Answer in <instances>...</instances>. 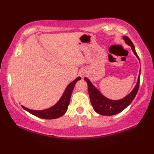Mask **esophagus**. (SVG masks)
Wrapping results in <instances>:
<instances>
[{
  "mask_svg": "<svg viewBox=\"0 0 154 154\" xmlns=\"http://www.w3.org/2000/svg\"><path fill=\"white\" fill-rule=\"evenodd\" d=\"M84 75H85V73H84V72H82V76L83 77V76H84Z\"/></svg>",
  "mask_w": 154,
  "mask_h": 154,
  "instance_id": "34e87169",
  "label": "esophagus"
}]
</instances>
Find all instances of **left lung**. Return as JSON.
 <instances>
[{
  "mask_svg": "<svg viewBox=\"0 0 154 154\" xmlns=\"http://www.w3.org/2000/svg\"><path fill=\"white\" fill-rule=\"evenodd\" d=\"M123 39L128 45H129L131 47L133 52L136 55L137 59L140 62V59L137 54L135 47L133 46L132 42L128 38L127 36H123ZM140 69L139 75H138V81L133 88V90L131 91L128 95L125 96V97L122 98L120 100H110L107 98L101 93L97 88L94 86L93 84L90 82V80L87 77H85L84 79L88 83V92L89 96H90V102L93 107L94 110L98 114L102 115V116H113L123 111L124 109L126 108L129 105L131 104V102L133 100L135 97H136L137 92H138V88H139L140 85Z\"/></svg>",
  "mask_w": 154,
  "mask_h": 154,
  "instance_id": "8db88e82",
  "label": "left lung"
}]
</instances>
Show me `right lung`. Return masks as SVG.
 Here are the masks:
<instances>
[{
  "mask_svg": "<svg viewBox=\"0 0 154 154\" xmlns=\"http://www.w3.org/2000/svg\"><path fill=\"white\" fill-rule=\"evenodd\" d=\"M79 79H81V77H78L75 80L70 82L66 86L65 90L63 92V95L60 97V99L59 100V101L57 102L56 104L49 107V108L42 110H35L27 108V107H24L23 105H21V106L24 110L30 112L31 114L34 115V116L38 118H43V119H55V118L61 117L67 110L68 105H69L70 97H71L72 90L75 88V84Z\"/></svg>",
  "mask_w": 154,
  "mask_h": 154,
  "instance_id": "1",
  "label": "right lung"
}]
</instances>
